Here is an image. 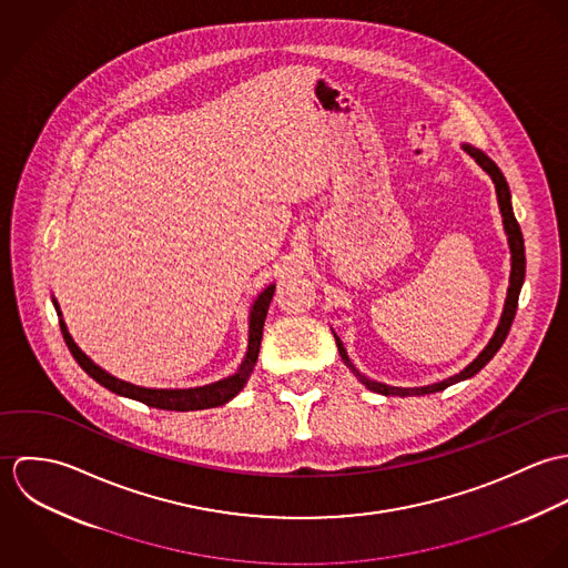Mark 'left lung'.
I'll list each match as a JSON object with an SVG mask.
<instances>
[{
  "label": "left lung",
  "mask_w": 568,
  "mask_h": 568,
  "mask_svg": "<svg viewBox=\"0 0 568 568\" xmlns=\"http://www.w3.org/2000/svg\"><path fill=\"white\" fill-rule=\"evenodd\" d=\"M464 151L470 153L475 158V162L479 163L487 174L491 176L494 185H496V196H498V205H500V214H503V225H505V232H507V241H509V248H511V275H509V291H507V302H505V311H503V317H500V324L496 327L491 341L487 343L486 349L464 369L459 372L457 376L448 378V381H442L437 385H428V387H415V389H405V387H389V385H383V383H376V381H369L365 378L347 358V352L341 343V338L334 334L336 338V347H338V354L343 358V363L352 369V374L372 392H378L383 396H426V394H435V392H442L459 381H466V378H473L477 372H481L486 367L487 363L491 361V356L500 349V345L505 343L507 334H509V327L511 322L516 317V308H518V295H520V286H523V280H525V241H523V232H520V225L514 216V210H511V196H509V187H507V181L503 176V172L498 170V165L491 162L487 158L484 151L479 149H473L468 144H464Z\"/></svg>",
  "instance_id": "1"
}]
</instances>
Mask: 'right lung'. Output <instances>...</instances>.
Wrapping results in <instances>:
<instances>
[{
	"mask_svg": "<svg viewBox=\"0 0 568 568\" xmlns=\"http://www.w3.org/2000/svg\"><path fill=\"white\" fill-rule=\"evenodd\" d=\"M273 293H275V286L271 284L253 304L251 308V320H248V349H246V356H244L243 365L241 369L225 378V381H219L214 385H205V387H196V389H146V387H135L131 383H124V381H118L113 378L111 374L102 372L98 365H93L81 349L79 345L72 341L70 332L65 324L61 322V332H63V338L72 352V356L77 358V363L81 365L82 369L95 381L100 383L102 387H106L109 392L118 394V396H124V398H131V400H140L146 406H153V408H163V410H199V408H212V406L225 405L230 403L234 396H239V392L243 389L257 363V354H260V341H262V327H264V320H266V313H268V304L273 300ZM59 311V306H57Z\"/></svg>",
	"mask_w": 568,
	"mask_h": 568,
	"instance_id": "obj_1",
	"label": "right lung"
}]
</instances>
